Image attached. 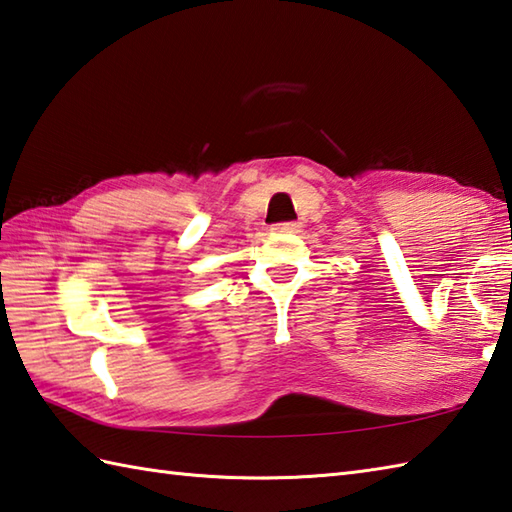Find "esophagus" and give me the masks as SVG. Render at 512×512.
I'll return each instance as SVG.
<instances>
[{"mask_svg": "<svg viewBox=\"0 0 512 512\" xmlns=\"http://www.w3.org/2000/svg\"><path fill=\"white\" fill-rule=\"evenodd\" d=\"M273 231H277V233H299L301 222H281V224L273 226Z\"/></svg>", "mask_w": 512, "mask_h": 512, "instance_id": "esophagus-1", "label": "esophagus"}]
</instances>
